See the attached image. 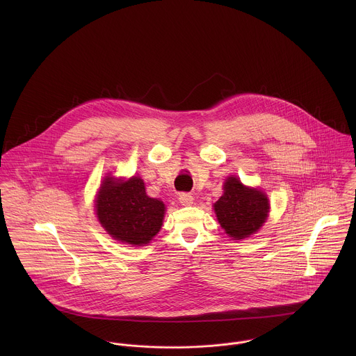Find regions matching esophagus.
I'll return each instance as SVG.
<instances>
[{"label":"esophagus","mask_w":356,"mask_h":356,"mask_svg":"<svg viewBox=\"0 0 356 356\" xmlns=\"http://www.w3.org/2000/svg\"><path fill=\"white\" fill-rule=\"evenodd\" d=\"M178 199H179V203L182 205H192L193 204V196L189 195V193H181L178 196Z\"/></svg>","instance_id":"esophagus-1"}]
</instances>
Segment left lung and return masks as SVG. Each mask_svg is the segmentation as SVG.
Here are the masks:
<instances>
[{
	"mask_svg": "<svg viewBox=\"0 0 356 356\" xmlns=\"http://www.w3.org/2000/svg\"><path fill=\"white\" fill-rule=\"evenodd\" d=\"M223 195L213 204L220 226L234 240L250 237L264 223L268 200L257 189L247 188L236 177H229Z\"/></svg>",
	"mask_w": 356,
	"mask_h": 356,
	"instance_id": "obj_1",
	"label": "left lung"
}]
</instances>
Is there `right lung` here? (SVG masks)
Instances as JSON below:
<instances>
[{
  "label": "right lung",
  "mask_w": 356,
  "mask_h": 356,
  "mask_svg": "<svg viewBox=\"0 0 356 356\" xmlns=\"http://www.w3.org/2000/svg\"><path fill=\"white\" fill-rule=\"evenodd\" d=\"M96 203L102 227L118 241L144 245L161 229L164 204L147 196L138 177L124 182L105 178Z\"/></svg>",
  "instance_id": "add662e5"
}]
</instances>
